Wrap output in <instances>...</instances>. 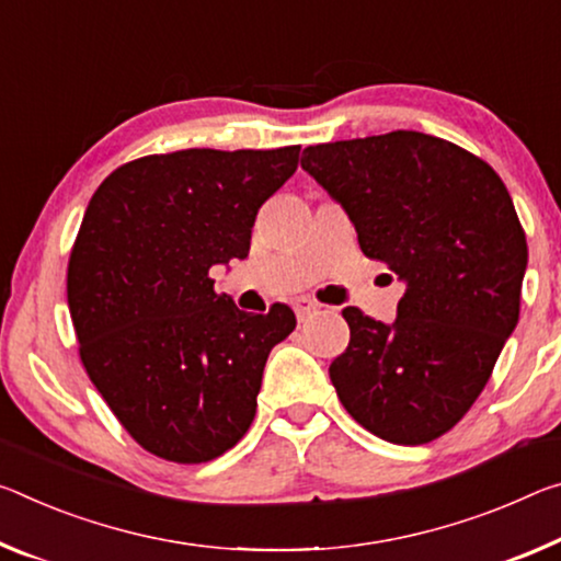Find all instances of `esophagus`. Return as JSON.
I'll return each mask as SVG.
<instances>
[{"instance_id": "esophagus-1", "label": "esophagus", "mask_w": 561, "mask_h": 561, "mask_svg": "<svg viewBox=\"0 0 561 561\" xmlns=\"http://www.w3.org/2000/svg\"><path fill=\"white\" fill-rule=\"evenodd\" d=\"M295 312H297L299 322H305V319H309V317L319 312V305L309 297H299V299H295Z\"/></svg>"}]
</instances>
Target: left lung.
<instances>
[{
	"label": "left lung",
	"mask_w": 561,
	"mask_h": 561,
	"mask_svg": "<svg viewBox=\"0 0 561 561\" xmlns=\"http://www.w3.org/2000/svg\"><path fill=\"white\" fill-rule=\"evenodd\" d=\"M301 169L407 287L392 324L342 312L350 346L329 367L340 402L387 442L442 437L519 322L527 239L510 192L467 149L407 129L307 147Z\"/></svg>",
	"instance_id": "1"
}]
</instances>
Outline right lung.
<instances>
[{"mask_svg":"<svg viewBox=\"0 0 561 561\" xmlns=\"http://www.w3.org/2000/svg\"><path fill=\"white\" fill-rule=\"evenodd\" d=\"M299 147L182 149L122 164L89 199L67 301L89 379L152 455L199 465L244 437L272 346L297 327L217 295L209 270L244 260L262 204Z\"/></svg>","mask_w":561,"mask_h":561,"instance_id":"right-lung-1","label":"right lung"}]
</instances>
